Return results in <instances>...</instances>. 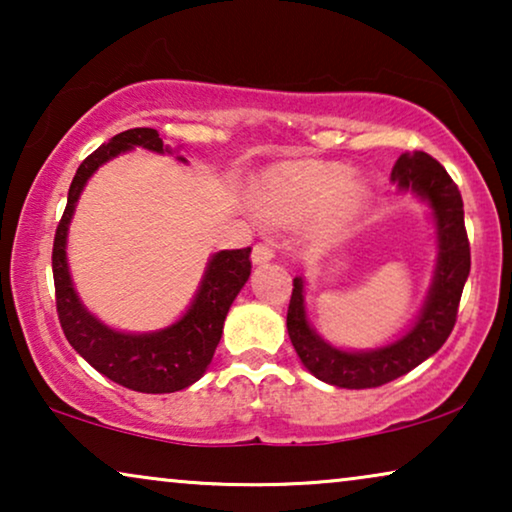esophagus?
Here are the masks:
<instances>
[{"label": "esophagus", "mask_w": 512, "mask_h": 512, "mask_svg": "<svg viewBox=\"0 0 512 512\" xmlns=\"http://www.w3.org/2000/svg\"><path fill=\"white\" fill-rule=\"evenodd\" d=\"M272 258H275V247H272V242H258L256 247L251 249V263L254 265L270 263Z\"/></svg>", "instance_id": "obj_1"}]
</instances>
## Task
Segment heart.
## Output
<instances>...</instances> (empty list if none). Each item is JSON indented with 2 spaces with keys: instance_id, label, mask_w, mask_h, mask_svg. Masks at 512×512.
Returning <instances> with one entry per match:
<instances>
[{
  "instance_id": "heart-1",
  "label": "heart",
  "mask_w": 512,
  "mask_h": 512,
  "mask_svg": "<svg viewBox=\"0 0 512 512\" xmlns=\"http://www.w3.org/2000/svg\"><path fill=\"white\" fill-rule=\"evenodd\" d=\"M251 200L256 214L275 226H293L314 214L312 240L333 244L366 212L370 193L345 165L291 160L265 170Z\"/></svg>"
}]
</instances>
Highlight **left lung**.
<instances>
[{"mask_svg":"<svg viewBox=\"0 0 512 512\" xmlns=\"http://www.w3.org/2000/svg\"><path fill=\"white\" fill-rule=\"evenodd\" d=\"M401 193H415L431 209L436 226V270L415 324L389 345L375 349H340L321 338L307 319L305 279H293L286 331L303 366L317 380L340 389L382 387L410 373L450 338L461 291L471 272V247L464 228V202L445 167L429 153H403L391 170Z\"/></svg>","mask_w":512,"mask_h":512,"instance_id":"obj_1","label":"left lung"}]
</instances>
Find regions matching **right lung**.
<instances>
[{"label": "right lung", "mask_w": 512, "mask_h": 512, "mask_svg": "<svg viewBox=\"0 0 512 512\" xmlns=\"http://www.w3.org/2000/svg\"><path fill=\"white\" fill-rule=\"evenodd\" d=\"M137 146L153 153H174V149L163 144L158 130L132 128L111 137L109 144H102L95 153H90L76 170L67 193L65 214L55 230L53 242L55 305H58L60 326L69 345L97 373L121 387L142 391V394H172V391H181L198 382L212 363L226 314L251 275V247L223 249L209 256L205 275L200 279L191 305L170 326L149 333H125L97 319L81 303L79 293L74 289L72 272H69V223H72L76 202H79L88 179L104 163L137 149ZM177 160L186 163L184 156H177Z\"/></svg>", "instance_id": "add662e5"}]
</instances>
